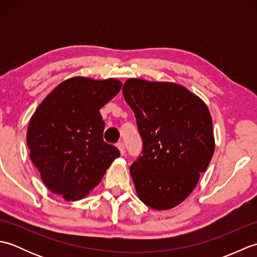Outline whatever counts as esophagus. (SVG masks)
Returning <instances> with one entry per match:
<instances>
[{
    "instance_id": "1",
    "label": "esophagus",
    "mask_w": 257,
    "mask_h": 257,
    "mask_svg": "<svg viewBox=\"0 0 257 257\" xmlns=\"http://www.w3.org/2000/svg\"><path fill=\"white\" fill-rule=\"evenodd\" d=\"M117 148L119 149L120 154H121V155L124 154V145H123L122 141H119V143L117 144Z\"/></svg>"
}]
</instances>
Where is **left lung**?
Listing matches in <instances>:
<instances>
[{
    "label": "left lung",
    "mask_w": 257,
    "mask_h": 257,
    "mask_svg": "<svg viewBox=\"0 0 257 257\" xmlns=\"http://www.w3.org/2000/svg\"><path fill=\"white\" fill-rule=\"evenodd\" d=\"M143 151L130 174L139 199L155 210L177 206L192 192L214 154L205 103L184 87L132 78L123 84Z\"/></svg>",
    "instance_id": "obj_1"
}]
</instances>
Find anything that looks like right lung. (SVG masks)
<instances>
[{
  "mask_svg": "<svg viewBox=\"0 0 257 257\" xmlns=\"http://www.w3.org/2000/svg\"><path fill=\"white\" fill-rule=\"evenodd\" d=\"M120 88L117 79L69 78L37 107L27 128V147L53 193L68 201L84 198L120 156L117 147L103 141L99 112Z\"/></svg>",
  "mask_w": 257,
  "mask_h": 257,
  "instance_id": "1",
  "label": "right lung"
}]
</instances>
